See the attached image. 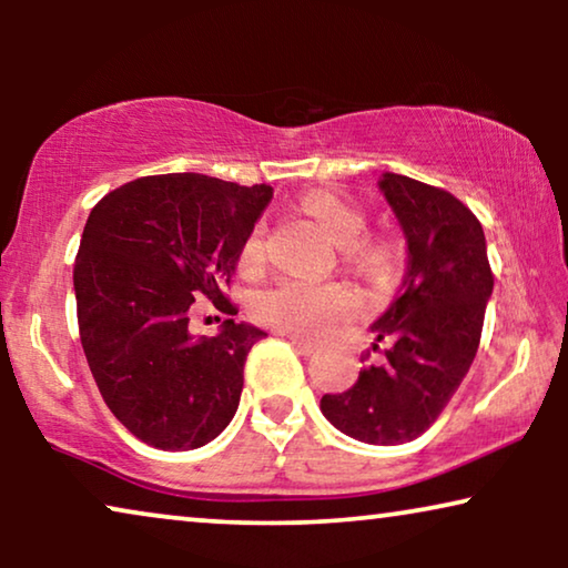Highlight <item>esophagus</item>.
I'll return each instance as SVG.
<instances>
[{
    "mask_svg": "<svg viewBox=\"0 0 568 568\" xmlns=\"http://www.w3.org/2000/svg\"><path fill=\"white\" fill-rule=\"evenodd\" d=\"M286 338H290V344L297 348L300 354H313L315 348H317L313 341H307V338H302V336H294V333H286Z\"/></svg>",
    "mask_w": 568,
    "mask_h": 568,
    "instance_id": "1",
    "label": "esophagus"
}]
</instances>
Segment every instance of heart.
Here are the masks:
<instances>
[{"instance_id":"1","label":"heart","mask_w":568,"mask_h":568,"mask_svg":"<svg viewBox=\"0 0 568 568\" xmlns=\"http://www.w3.org/2000/svg\"><path fill=\"white\" fill-rule=\"evenodd\" d=\"M300 206L323 224V230L344 247V258L369 274H383L393 266L395 247L390 240L364 235L367 212L344 193L331 189H313L300 199ZM266 261V235L258 224L245 240L240 253V268L255 271ZM359 297L352 286L331 282L313 284L305 278H282L253 300V315L263 325L294 336L317 338L328 333L341 317L354 313Z\"/></svg>"}]
</instances>
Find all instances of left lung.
<instances>
[{"mask_svg":"<svg viewBox=\"0 0 568 568\" xmlns=\"http://www.w3.org/2000/svg\"><path fill=\"white\" fill-rule=\"evenodd\" d=\"M379 191L406 235V278L372 323L377 344H387L383 362L362 369L348 390L323 395L321 410L348 437L403 445L437 422L468 375L494 274L484 227L460 199L398 173H385Z\"/></svg>","mask_w":568,"mask_h":568,"instance_id":"left-lung-1","label":"left lung"}]
</instances>
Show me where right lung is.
Instances as JSON below:
<instances>
[{
  "mask_svg": "<svg viewBox=\"0 0 568 568\" xmlns=\"http://www.w3.org/2000/svg\"><path fill=\"white\" fill-rule=\"evenodd\" d=\"M271 185L199 173L136 178L103 196L74 261L80 341L111 414L158 449H196L222 434L243 393L253 325L222 323L193 336L191 307L224 294L245 240L268 206Z\"/></svg>",
  "mask_w": 568,
  "mask_h": 568,
  "instance_id": "obj_1",
  "label": "right lung"
}]
</instances>
